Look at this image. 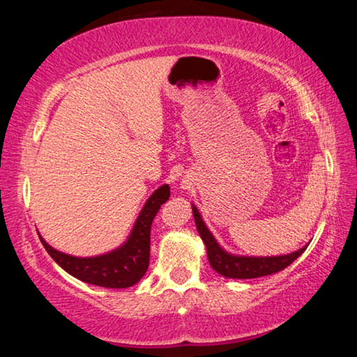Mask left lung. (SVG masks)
<instances>
[{
  "instance_id": "obj_1",
  "label": "left lung",
  "mask_w": 357,
  "mask_h": 357,
  "mask_svg": "<svg viewBox=\"0 0 357 357\" xmlns=\"http://www.w3.org/2000/svg\"><path fill=\"white\" fill-rule=\"evenodd\" d=\"M193 217H195L197 229L200 233L203 243L206 244L209 264L213 266L215 273H219L228 279H257V277L271 275L285 269L287 266L291 264L296 258L302 255V252L307 249L302 247L298 252L288 253V255L280 257H238L229 255L222 247L215 243L213 234L204 225L200 213L195 206H192Z\"/></svg>"
}]
</instances>
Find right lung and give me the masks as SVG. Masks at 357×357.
I'll list each match as a JSON object with an SVG mask.
<instances>
[{"label": "right lung", "mask_w": 357, "mask_h": 357, "mask_svg": "<svg viewBox=\"0 0 357 357\" xmlns=\"http://www.w3.org/2000/svg\"><path fill=\"white\" fill-rule=\"evenodd\" d=\"M168 198H170V187H159L142 209L128 243L105 255L77 258L55 250L42 238L40 243L48 255L75 279L104 288H129L135 285L148 271L151 225L157 211Z\"/></svg>", "instance_id": "obj_1"}]
</instances>
